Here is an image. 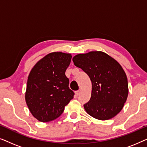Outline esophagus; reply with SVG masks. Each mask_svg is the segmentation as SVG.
I'll list each match as a JSON object with an SVG mask.
<instances>
[{"mask_svg":"<svg viewBox=\"0 0 147 147\" xmlns=\"http://www.w3.org/2000/svg\"><path fill=\"white\" fill-rule=\"evenodd\" d=\"M80 93H81V90H78V91L76 92V94L77 96H79Z\"/></svg>","mask_w":147,"mask_h":147,"instance_id":"34e87169","label":"esophagus"}]
</instances>
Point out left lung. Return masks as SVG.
Here are the masks:
<instances>
[{"label": "left lung", "mask_w": 147, "mask_h": 147, "mask_svg": "<svg viewBox=\"0 0 147 147\" xmlns=\"http://www.w3.org/2000/svg\"><path fill=\"white\" fill-rule=\"evenodd\" d=\"M74 65L85 71L91 80V98L84 106L92 117L106 120L119 113L128 94L127 78L121 65L102 51L78 54Z\"/></svg>", "instance_id": "left-lung-1"}]
</instances>
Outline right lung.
Returning a JSON list of instances; mask_svg holds the SVG:
<instances>
[{
	"mask_svg": "<svg viewBox=\"0 0 147 147\" xmlns=\"http://www.w3.org/2000/svg\"><path fill=\"white\" fill-rule=\"evenodd\" d=\"M71 54L54 52L37 62L27 80L25 100L34 117L46 122L59 117L65 106L73 99L65 72L71 59Z\"/></svg>",
	"mask_w": 147,
	"mask_h": 147,
	"instance_id": "1",
	"label": "right lung"
}]
</instances>
